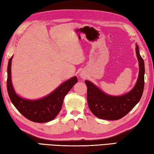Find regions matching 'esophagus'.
<instances>
[{
    "instance_id": "1",
    "label": "esophagus",
    "mask_w": 154,
    "mask_h": 154,
    "mask_svg": "<svg viewBox=\"0 0 154 154\" xmlns=\"http://www.w3.org/2000/svg\"><path fill=\"white\" fill-rule=\"evenodd\" d=\"M81 77H83V75H81Z\"/></svg>"
}]
</instances>
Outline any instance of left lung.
<instances>
[{
  "mask_svg": "<svg viewBox=\"0 0 154 154\" xmlns=\"http://www.w3.org/2000/svg\"><path fill=\"white\" fill-rule=\"evenodd\" d=\"M136 54L139 64V77L134 87L128 93L119 96L108 95L92 82L85 81L88 88V106L97 118L107 120H118L128 113L139 102L144 89L145 64L137 44Z\"/></svg>",
  "mask_w": 154,
  "mask_h": 154,
  "instance_id": "1",
  "label": "left lung"
}]
</instances>
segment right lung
Here are the masks:
<instances>
[{"instance_id": "add662e5", "label": "right lung", "mask_w": 154, "mask_h": 154, "mask_svg": "<svg viewBox=\"0 0 154 154\" xmlns=\"http://www.w3.org/2000/svg\"><path fill=\"white\" fill-rule=\"evenodd\" d=\"M13 56L9 59L7 66V92L15 108L26 118L29 120L45 123L53 120L59 113L62 108L64 96L69 92L78 80L76 76L62 83L56 89L45 97L38 100H28L20 97L13 87L11 82V60Z\"/></svg>"}]
</instances>
